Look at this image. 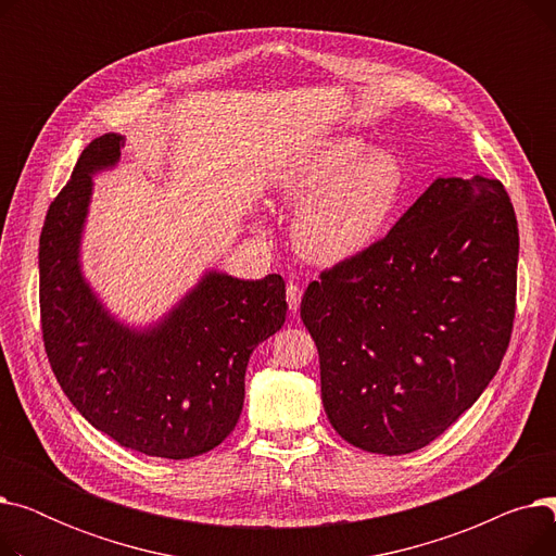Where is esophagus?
Instances as JSON below:
<instances>
[{"mask_svg": "<svg viewBox=\"0 0 556 556\" xmlns=\"http://www.w3.org/2000/svg\"><path fill=\"white\" fill-rule=\"evenodd\" d=\"M286 300H288V308L293 311V313H298L300 304H302V288L298 283H288Z\"/></svg>", "mask_w": 556, "mask_h": 556, "instance_id": "obj_1", "label": "esophagus"}]
</instances>
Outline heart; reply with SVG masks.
I'll list each match as a JSON object with an SVG mask.
<instances>
[{"label": "heart", "instance_id": "b5f03b06", "mask_svg": "<svg viewBox=\"0 0 556 556\" xmlns=\"http://www.w3.org/2000/svg\"><path fill=\"white\" fill-rule=\"evenodd\" d=\"M405 168L390 151L352 135L313 141L279 173L277 189L300 204L298 250L317 263L352 258L386 237L405 195Z\"/></svg>", "mask_w": 556, "mask_h": 556}]
</instances>
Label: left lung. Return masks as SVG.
Here are the masks:
<instances>
[{
	"label": "left lung",
	"instance_id": "obj_1",
	"mask_svg": "<svg viewBox=\"0 0 556 556\" xmlns=\"http://www.w3.org/2000/svg\"><path fill=\"white\" fill-rule=\"evenodd\" d=\"M518 225L505 187L437 178L386 239L311 281L302 319L344 442L403 455L491 383L516 311Z\"/></svg>",
	"mask_w": 556,
	"mask_h": 556
}]
</instances>
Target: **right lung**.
Segmentation results:
<instances>
[{"label":"right lung","instance_id":"right-lung-1","mask_svg":"<svg viewBox=\"0 0 556 556\" xmlns=\"http://www.w3.org/2000/svg\"><path fill=\"white\" fill-rule=\"evenodd\" d=\"M124 137L80 153L40 233V315L51 369L76 410L130 451L187 459L237 426L254 349L286 323L279 275L237 279L207 270L149 327L116 319L80 268L92 178L119 164Z\"/></svg>","mask_w":556,"mask_h":556}]
</instances>
